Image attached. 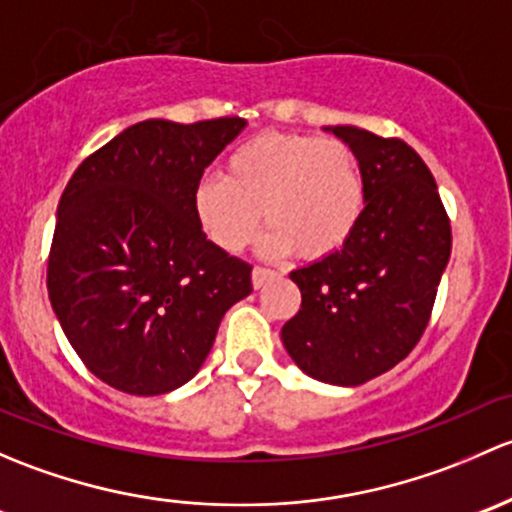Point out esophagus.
Wrapping results in <instances>:
<instances>
[{"instance_id": "esophagus-1", "label": "esophagus", "mask_w": 512, "mask_h": 512, "mask_svg": "<svg viewBox=\"0 0 512 512\" xmlns=\"http://www.w3.org/2000/svg\"><path fill=\"white\" fill-rule=\"evenodd\" d=\"M273 278H276V271H271V268L256 266L254 271H251V283H254V288H263L268 281H273Z\"/></svg>"}]
</instances>
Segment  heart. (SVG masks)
Listing matches in <instances>:
<instances>
[{
    "mask_svg": "<svg viewBox=\"0 0 512 512\" xmlns=\"http://www.w3.org/2000/svg\"><path fill=\"white\" fill-rule=\"evenodd\" d=\"M365 199V172L347 142L263 133L231 152L224 177L197 184L194 214L219 249L236 254L254 241L263 209L266 254L318 261L350 241Z\"/></svg>",
    "mask_w": 512,
    "mask_h": 512,
    "instance_id": "1",
    "label": "heart"
}]
</instances>
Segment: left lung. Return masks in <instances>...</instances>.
I'll return each mask as SVG.
<instances>
[{"label": "left lung", "mask_w": 512, "mask_h": 512, "mask_svg": "<svg viewBox=\"0 0 512 512\" xmlns=\"http://www.w3.org/2000/svg\"><path fill=\"white\" fill-rule=\"evenodd\" d=\"M333 133L365 172V212L340 251L291 271L300 310L281 337L313 379L357 387L392 370L429 325L451 256V221L414 147L355 125Z\"/></svg>", "instance_id": "8db88e82"}]
</instances>
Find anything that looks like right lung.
<instances>
[{"mask_svg":"<svg viewBox=\"0 0 512 512\" xmlns=\"http://www.w3.org/2000/svg\"><path fill=\"white\" fill-rule=\"evenodd\" d=\"M244 118L142 120L88 155L56 214L46 288L98 379L155 397L194 377L251 266L199 226L194 189Z\"/></svg>","mask_w":512,"mask_h":512,"instance_id":"right-lung-1","label":"right lung"}]
</instances>
